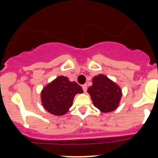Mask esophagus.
Instances as JSON below:
<instances>
[{
    "mask_svg": "<svg viewBox=\"0 0 158 158\" xmlns=\"http://www.w3.org/2000/svg\"><path fill=\"white\" fill-rule=\"evenodd\" d=\"M82 88H83V90H84V93L87 92V84H84V85L82 86Z\"/></svg>",
    "mask_w": 158,
    "mask_h": 158,
    "instance_id": "esophagus-1",
    "label": "esophagus"
}]
</instances>
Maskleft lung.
Listing matches in <instances>:
<instances>
[{
	"label": "left lung",
	"instance_id": "obj_1",
	"mask_svg": "<svg viewBox=\"0 0 158 158\" xmlns=\"http://www.w3.org/2000/svg\"><path fill=\"white\" fill-rule=\"evenodd\" d=\"M94 106L103 113L115 110L119 104L122 90L115 83L104 74L93 78V85L87 90Z\"/></svg>",
	"mask_w": 158,
	"mask_h": 158
}]
</instances>
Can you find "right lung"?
<instances>
[{"mask_svg":"<svg viewBox=\"0 0 158 158\" xmlns=\"http://www.w3.org/2000/svg\"><path fill=\"white\" fill-rule=\"evenodd\" d=\"M82 93L83 89L79 84L71 82L67 77L59 76L42 90V103L51 114L62 115L71 107L74 96Z\"/></svg>","mask_w":158,"mask_h":158,"instance_id":"1","label":"right lung"}]
</instances>
